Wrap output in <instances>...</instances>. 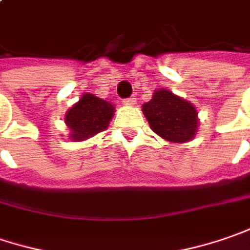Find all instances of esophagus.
I'll return each mask as SVG.
<instances>
[{
  "label": "esophagus",
  "instance_id": "obj_1",
  "mask_svg": "<svg viewBox=\"0 0 250 250\" xmlns=\"http://www.w3.org/2000/svg\"><path fill=\"white\" fill-rule=\"evenodd\" d=\"M123 102H125V104H130V106H131V104H136L137 99H136V96H130V98H127V99H125Z\"/></svg>",
  "mask_w": 250,
  "mask_h": 250
}]
</instances>
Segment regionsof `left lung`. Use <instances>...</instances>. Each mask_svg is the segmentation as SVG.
Returning a JSON list of instances; mask_svg holds the SVG:
<instances>
[{
    "mask_svg": "<svg viewBox=\"0 0 250 250\" xmlns=\"http://www.w3.org/2000/svg\"><path fill=\"white\" fill-rule=\"evenodd\" d=\"M143 112L151 128L168 141L186 143L196 136L199 125L196 107L168 89L154 92L152 99L143 104Z\"/></svg>",
    "mask_w": 250,
    "mask_h": 250,
    "instance_id": "8db88e82",
    "label": "left lung"
}]
</instances>
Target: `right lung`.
<instances>
[{"label": "right lung", "instance_id": "add662e5", "mask_svg": "<svg viewBox=\"0 0 250 250\" xmlns=\"http://www.w3.org/2000/svg\"><path fill=\"white\" fill-rule=\"evenodd\" d=\"M113 113V104L92 93H85L65 114V123L71 130L70 138L82 141L104 131Z\"/></svg>", "mask_w": 250, "mask_h": 250}]
</instances>
